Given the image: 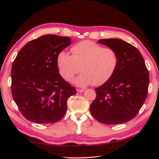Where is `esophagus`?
Returning <instances> with one entry per match:
<instances>
[{"mask_svg": "<svg viewBox=\"0 0 159 159\" xmlns=\"http://www.w3.org/2000/svg\"><path fill=\"white\" fill-rule=\"evenodd\" d=\"M85 90L84 89H80V88H77V92H83Z\"/></svg>", "mask_w": 159, "mask_h": 159, "instance_id": "obj_1", "label": "esophagus"}]
</instances>
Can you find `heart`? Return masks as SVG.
I'll list each match as a JSON object with an SVG mask.
<instances>
[{"instance_id": "obj_1", "label": "heart", "mask_w": 159, "mask_h": 159, "mask_svg": "<svg viewBox=\"0 0 159 159\" xmlns=\"http://www.w3.org/2000/svg\"><path fill=\"white\" fill-rule=\"evenodd\" d=\"M71 52L72 55L64 50L59 52L57 66L61 75L69 82L81 69L82 73L74 80L79 86L93 83L102 84L110 80L117 70L118 55L112 48H104L92 41L83 40L73 45Z\"/></svg>"}]
</instances>
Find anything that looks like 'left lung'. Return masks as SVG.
<instances>
[{
  "mask_svg": "<svg viewBox=\"0 0 159 159\" xmlns=\"http://www.w3.org/2000/svg\"><path fill=\"white\" fill-rule=\"evenodd\" d=\"M98 42L117 52L119 63L111 78L95 89L96 97L90 105V113L104 124L124 123L135 117L145 101L149 73L144 58L133 45L117 38Z\"/></svg>",
  "mask_w": 159,
  "mask_h": 159,
  "instance_id": "obj_1",
  "label": "left lung"
}]
</instances>
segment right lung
Here are the masks:
<instances>
[{"mask_svg":"<svg viewBox=\"0 0 159 159\" xmlns=\"http://www.w3.org/2000/svg\"><path fill=\"white\" fill-rule=\"evenodd\" d=\"M71 44L69 37L44 35L29 42L15 58L11 69V92L24 117L36 123L60 121L67 99L76 90L59 74L57 58Z\"/></svg>","mask_w":159,"mask_h":159,"instance_id":"right-lung-1","label":"right lung"}]
</instances>
